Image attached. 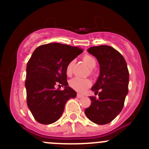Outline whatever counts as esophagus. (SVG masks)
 <instances>
[{
    "mask_svg": "<svg viewBox=\"0 0 149 149\" xmlns=\"http://www.w3.org/2000/svg\"><path fill=\"white\" fill-rule=\"evenodd\" d=\"M77 97L78 98H82V97H84V95L80 94H77Z\"/></svg>",
    "mask_w": 149,
    "mask_h": 149,
    "instance_id": "esophagus-1",
    "label": "esophagus"
}]
</instances>
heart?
Returning <instances> with one entry per match:
<instances>
[{"instance_id":"obj_1","label":"heart","mask_w":149,"mask_h":149,"mask_svg":"<svg viewBox=\"0 0 149 149\" xmlns=\"http://www.w3.org/2000/svg\"><path fill=\"white\" fill-rule=\"evenodd\" d=\"M83 61L90 68H94L97 65V60L95 58L89 55H84ZM73 61H70L67 66H66L65 72L67 75H70L72 72V68H73ZM91 81L86 79H80V78H73L69 82V85L73 89L79 92H84L88 87L91 86Z\"/></svg>"}]
</instances>
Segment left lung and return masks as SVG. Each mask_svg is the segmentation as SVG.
<instances>
[{"label":"left lung","mask_w":149,"mask_h":149,"mask_svg":"<svg viewBox=\"0 0 149 149\" xmlns=\"http://www.w3.org/2000/svg\"><path fill=\"white\" fill-rule=\"evenodd\" d=\"M100 64V76L91 90L99 97H90L91 103L85 109L87 118L93 123H110L123 109L128 92L129 72L123 55L107 45L91 47L87 49Z\"/></svg>","instance_id":"1"}]
</instances>
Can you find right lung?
<instances>
[{
	"label": "right lung",
	"instance_id": "obj_1",
	"mask_svg": "<svg viewBox=\"0 0 149 149\" xmlns=\"http://www.w3.org/2000/svg\"><path fill=\"white\" fill-rule=\"evenodd\" d=\"M83 52L79 47L49 43L37 48L26 65V102L34 119L41 124L56 122L62 115L68 100L76 92L68 86V64ZM60 83L65 88L55 90Z\"/></svg>",
	"mask_w": 149,
	"mask_h": 149
}]
</instances>
